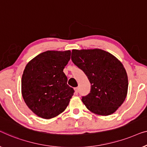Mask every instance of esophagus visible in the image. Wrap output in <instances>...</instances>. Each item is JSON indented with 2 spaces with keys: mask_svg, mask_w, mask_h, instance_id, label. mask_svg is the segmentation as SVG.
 <instances>
[{
  "mask_svg": "<svg viewBox=\"0 0 147 147\" xmlns=\"http://www.w3.org/2000/svg\"><path fill=\"white\" fill-rule=\"evenodd\" d=\"M74 90H75V94H77L78 92V87L74 88Z\"/></svg>",
  "mask_w": 147,
  "mask_h": 147,
  "instance_id": "esophagus-1",
  "label": "esophagus"
}]
</instances>
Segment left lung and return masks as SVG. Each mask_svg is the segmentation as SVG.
<instances>
[{
  "mask_svg": "<svg viewBox=\"0 0 147 147\" xmlns=\"http://www.w3.org/2000/svg\"><path fill=\"white\" fill-rule=\"evenodd\" d=\"M71 60L91 84L90 93L82 96L86 108L100 115L114 113L127 94L128 77L123 64L100 49L73 50Z\"/></svg>",
  "mask_w": 147,
  "mask_h": 147,
  "instance_id": "1",
  "label": "left lung"
}]
</instances>
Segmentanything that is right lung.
Masks as SVG:
<instances>
[{
    "label": "right lung",
    "instance_id": "obj_1",
    "mask_svg": "<svg viewBox=\"0 0 147 147\" xmlns=\"http://www.w3.org/2000/svg\"><path fill=\"white\" fill-rule=\"evenodd\" d=\"M71 51H48L37 55L24 70L21 80L24 102L34 114L49 119L63 113L74 92L63 69Z\"/></svg>",
    "mask_w": 147,
    "mask_h": 147
}]
</instances>
